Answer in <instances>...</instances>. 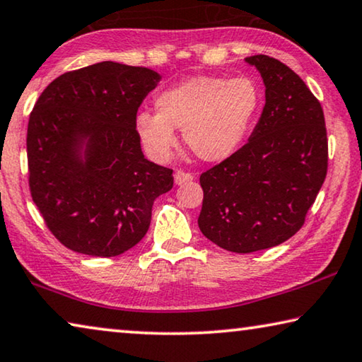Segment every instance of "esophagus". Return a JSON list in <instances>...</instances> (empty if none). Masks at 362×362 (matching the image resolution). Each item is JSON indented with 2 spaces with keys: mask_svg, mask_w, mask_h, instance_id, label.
Instances as JSON below:
<instances>
[{
  "mask_svg": "<svg viewBox=\"0 0 362 362\" xmlns=\"http://www.w3.org/2000/svg\"><path fill=\"white\" fill-rule=\"evenodd\" d=\"M174 180H175V185H183V183H188L193 180V175L190 172H183V170H177L174 174Z\"/></svg>",
  "mask_w": 362,
  "mask_h": 362,
  "instance_id": "1",
  "label": "esophagus"
}]
</instances>
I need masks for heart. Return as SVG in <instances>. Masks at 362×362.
I'll list each match as a JSON object with an SVG mask.
<instances>
[{
  "label": "heart",
  "instance_id": "1",
  "mask_svg": "<svg viewBox=\"0 0 362 362\" xmlns=\"http://www.w3.org/2000/svg\"><path fill=\"white\" fill-rule=\"evenodd\" d=\"M261 105L262 91L253 78L198 76L160 91L156 114L140 112L135 129L154 159L170 156L179 129L194 156L219 163L242 146Z\"/></svg>",
  "mask_w": 362,
  "mask_h": 362
}]
</instances>
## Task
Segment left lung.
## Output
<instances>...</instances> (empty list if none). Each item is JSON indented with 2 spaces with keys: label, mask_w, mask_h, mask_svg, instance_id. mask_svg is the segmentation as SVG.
Returning <instances> with one entry per match:
<instances>
[{
  "label": "left lung",
  "mask_w": 362,
  "mask_h": 362,
  "mask_svg": "<svg viewBox=\"0 0 362 362\" xmlns=\"http://www.w3.org/2000/svg\"><path fill=\"white\" fill-rule=\"evenodd\" d=\"M266 105L246 145L199 177V230L232 253L284 243L300 230L329 163L324 111L301 77L266 54L246 57Z\"/></svg>",
  "instance_id": "obj_1"
}]
</instances>
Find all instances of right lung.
<instances>
[{
    "mask_svg": "<svg viewBox=\"0 0 362 362\" xmlns=\"http://www.w3.org/2000/svg\"><path fill=\"white\" fill-rule=\"evenodd\" d=\"M160 76L112 61L66 72L28 119L32 199L49 232L76 253L112 257L145 237L172 169L141 153L135 120Z\"/></svg>",
    "mask_w": 362,
    "mask_h": 362,
    "instance_id": "add662e5",
    "label": "right lung"
}]
</instances>
